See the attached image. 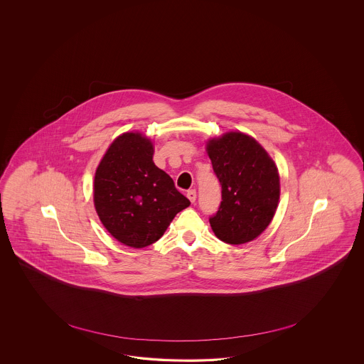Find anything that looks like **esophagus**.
Listing matches in <instances>:
<instances>
[{
  "label": "esophagus",
  "instance_id": "34e87169",
  "mask_svg": "<svg viewBox=\"0 0 364 364\" xmlns=\"http://www.w3.org/2000/svg\"><path fill=\"white\" fill-rule=\"evenodd\" d=\"M187 198H189L191 203L196 201V191L195 189H189L187 192Z\"/></svg>",
  "mask_w": 364,
  "mask_h": 364
}]
</instances>
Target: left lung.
I'll list each match as a JSON object with an SVG mask.
<instances>
[{"label": "left lung", "instance_id": "1", "mask_svg": "<svg viewBox=\"0 0 364 364\" xmlns=\"http://www.w3.org/2000/svg\"><path fill=\"white\" fill-rule=\"evenodd\" d=\"M213 172L221 186L219 210L210 218L221 242L256 239L274 219L280 198L277 166L254 137L228 132L207 143Z\"/></svg>", "mask_w": 364, "mask_h": 364}]
</instances>
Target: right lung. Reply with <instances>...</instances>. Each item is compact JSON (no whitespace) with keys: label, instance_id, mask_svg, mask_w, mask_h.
<instances>
[{"label":"right lung","instance_id":"right-lung-1","mask_svg":"<svg viewBox=\"0 0 364 364\" xmlns=\"http://www.w3.org/2000/svg\"><path fill=\"white\" fill-rule=\"evenodd\" d=\"M152 159L149 139L122 133L110 144L95 175L93 200L100 220L116 240L132 248L157 242L191 204Z\"/></svg>","mask_w":364,"mask_h":364}]
</instances>
